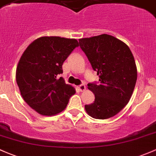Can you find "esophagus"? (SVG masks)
<instances>
[{"mask_svg":"<svg viewBox=\"0 0 156 156\" xmlns=\"http://www.w3.org/2000/svg\"><path fill=\"white\" fill-rule=\"evenodd\" d=\"M78 88H79V90H80V91H84L85 90V85H79Z\"/></svg>","mask_w":156,"mask_h":156,"instance_id":"34e87169","label":"esophagus"}]
</instances>
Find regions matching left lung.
<instances>
[{"instance_id": "8db88e82", "label": "left lung", "mask_w": 156, "mask_h": 156, "mask_svg": "<svg viewBox=\"0 0 156 156\" xmlns=\"http://www.w3.org/2000/svg\"><path fill=\"white\" fill-rule=\"evenodd\" d=\"M80 47L99 76L98 83H88L94 101L85 105L95 119H108L119 113L131 98L137 80V68L129 48L107 34L79 39Z\"/></svg>"}]
</instances>
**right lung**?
I'll list each match as a JSON object with an SVG mask.
<instances>
[{
    "label": "right lung",
    "mask_w": 156,
    "mask_h": 156,
    "mask_svg": "<svg viewBox=\"0 0 156 156\" xmlns=\"http://www.w3.org/2000/svg\"><path fill=\"white\" fill-rule=\"evenodd\" d=\"M78 46L74 38L43 36L33 41L21 56L16 82L24 101L40 115L60 113L76 93L58 76L63 73V62Z\"/></svg>",
    "instance_id": "obj_1"
}]
</instances>
